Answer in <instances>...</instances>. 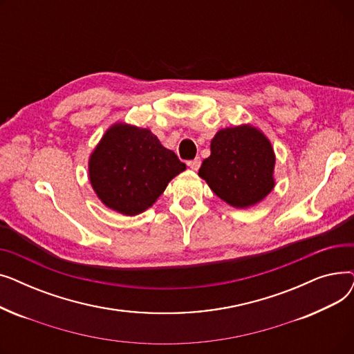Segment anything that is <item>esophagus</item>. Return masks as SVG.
<instances>
[{
    "instance_id": "esophagus-1",
    "label": "esophagus",
    "mask_w": 354,
    "mask_h": 354,
    "mask_svg": "<svg viewBox=\"0 0 354 354\" xmlns=\"http://www.w3.org/2000/svg\"><path fill=\"white\" fill-rule=\"evenodd\" d=\"M188 166L191 167L192 171H198L199 166H201V159H199V158H195V159L189 160V162H188Z\"/></svg>"
}]
</instances>
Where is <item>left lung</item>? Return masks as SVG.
I'll list each match as a JSON object with an SVG mask.
<instances>
[{
  "instance_id": "obj_1",
  "label": "left lung",
  "mask_w": 354,
  "mask_h": 354,
  "mask_svg": "<svg viewBox=\"0 0 354 354\" xmlns=\"http://www.w3.org/2000/svg\"><path fill=\"white\" fill-rule=\"evenodd\" d=\"M274 165L267 136L251 124H241L216 132L211 156L202 162L198 175L231 207L248 208L274 189Z\"/></svg>"
}]
</instances>
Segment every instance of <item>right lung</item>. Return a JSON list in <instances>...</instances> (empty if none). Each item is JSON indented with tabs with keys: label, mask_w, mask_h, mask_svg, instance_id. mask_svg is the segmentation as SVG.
<instances>
[{
	"label": "right lung",
	"mask_w": 354,
	"mask_h": 354,
	"mask_svg": "<svg viewBox=\"0 0 354 354\" xmlns=\"http://www.w3.org/2000/svg\"><path fill=\"white\" fill-rule=\"evenodd\" d=\"M187 169L149 129L110 126L88 159V178L110 209L133 216L151 208L167 183Z\"/></svg>",
	"instance_id": "add662e5"
}]
</instances>
